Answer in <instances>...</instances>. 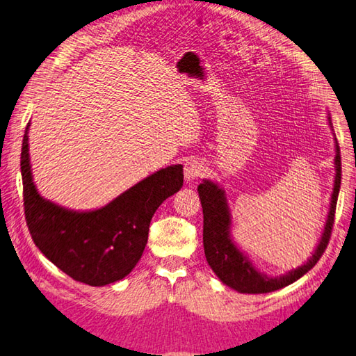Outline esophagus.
I'll use <instances>...</instances> for the list:
<instances>
[{
  "instance_id": "1",
  "label": "esophagus",
  "mask_w": 356,
  "mask_h": 356,
  "mask_svg": "<svg viewBox=\"0 0 356 356\" xmlns=\"http://www.w3.org/2000/svg\"><path fill=\"white\" fill-rule=\"evenodd\" d=\"M204 165H202L199 160H190V162H186L184 166V174H185V179L186 182H193V180H197L199 177H202V174H204Z\"/></svg>"
}]
</instances>
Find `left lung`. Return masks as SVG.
<instances>
[{
  "instance_id": "left-lung-1",
  "label": "left lung",
  "mask_w": 356,
  "mask_h": 356,
  "mask_svg": "<svg viewBox=\"0 0 356 356\" xmlns=\"http://www.w3.org/2000/svg\"><path fill=\"white\" fill-rule=\"evenodd\" d=\"M329 123L332 120L329 117ZM337 143V157H335V185H333L330 210L327 216V222L324 225V233L321 236L315 253L312 254L310 259L304 266L291 270L280 277H268L257 271L252 262L247 259L241 250L234 245L232 238H229V225H232V218H229L228 205L224 190L213 184L211 180H204V184L197 186L202 211H204V250L208 266L218 275L219 280L227 284L228 287L241 291V293H270V291L280 290L282 287L293 284L299 277L304 276L309 270L316 266L319 257L325 252L329 245L333 222H335L337 211V200L341 186V156H339V145L335 137Z\"/></svg>"
}]
</instances>
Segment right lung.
Segmentation results:
<instances>
[{"instance_id":"right-lung-1","label":"right lung","mask_w":356,"mask_h":356,"mask_svg":"<svg viewBox=\"0 0 356 356\" xmlns=\"http://www.w3.org/2000/svg\"><path fill=\"white\" fill-rule=\"evenodd\" d=\"M27 123L21 148L26 224L32 241L72 280L102 287L123 280L143 254L152 216L184 185V166L172 165L131 186L94 211H72L38 194L32 180Z\"/></svg>"}]
</instances>
